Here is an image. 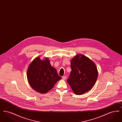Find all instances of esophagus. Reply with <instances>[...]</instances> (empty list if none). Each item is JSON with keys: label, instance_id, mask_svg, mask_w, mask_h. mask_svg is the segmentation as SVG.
Instances as JSON below:
<instances>
[{"label": "esophagus", "instance_id": "34e87169", "mask_svg": "<svg viewBox=\"0 0 122 122\" xmlns=\"http://www.w3.org/2000/svg\"><path fill=\"white\" fill-rule=\"evenodd\" d=\"M62 79H63V80H66V79H67V77L66 76H62Z\"/></svg>", "mask_w": 122, "mask_h": 122}]
</instances>
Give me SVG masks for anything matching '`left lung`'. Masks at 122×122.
I'll return each instance as SVG.
<instances>
[{
    "label": "left lung",
    "mask_w": 122,
    "mask_h": 122,
    "mask_svg": "<svg viewBox=\"0 0 122 122\" xmlns=\"http://www.w3.org/2000/svg\"><path fill=\"white\" fill-rule=\"evenodd\" d=\"M70 77L67 82L73 92L81 95L90 91L97 80L98 71L92 60L82 54H77L71 60Z\"/></svg>",
    "instance_id": "8db88e82"
}]
</instances>
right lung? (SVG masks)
I'll use <instances>...</instances> for the list:
<instances>
[{
    "mask_svg": "<svg viewBox=\"0 0 122 122\" xmlns=\"http://www.w3.org/2000/svg\"><path fill=\"white\" fill-rule=\"evenodd\" d=\"M27 80L30 85L38 92L45 94L51 90L61 77L57 70L50 64L49 59L41 60L35 58L29 65L27 71Z\"/></svg>",
    "mask_w": 122,
    "mask_h": 122,
    "instance_id": "right-lung-1",
    "label": "right lung"
}]
</instances>
